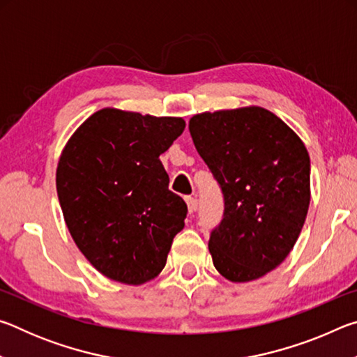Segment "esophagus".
<instances>
[{"label": "esophagus", "instance_id": "obj_1", "mask_svg": "<svg viewBox=\"0 0 357 357\" xmlns=\"http://www.w3.org/2000/svg\"><path fill=\"white\" fill-rule=\"evenodd\" d=\"M184 200H185V203H187V209H189V213L192 214L193 213V211H195L197 209V200H195V198H193L192 195H187V197H184Z\"/></svg>", "mask_w": 357, "mask_h": 357}]
</instances>
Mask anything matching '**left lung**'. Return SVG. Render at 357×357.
<instances>
[{"instance_id": "obj_1", "label": "left lung", "mask_w": 357, "mask_h": 357, "mask_svg": "<svg viewBox=\"0 0 357 357\" xmlns=\"http://www.w3.org/2000/svg\"><path fill=\"white\" fill-rule=\"evenodd\" d=\"M189 130L225 203L209 238L215 269L231 282L257 280L288 257L304 227L309 153L294 130L261 107L195 114Z\"/></svg>"}]
</instances>
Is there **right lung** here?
I'll return each instance as SVG.
<instances>
[{"label": "right lung", "instance_id": "obj_1", "mask_svg": "<svg viewBox=\"0 0 357 357\" xmlns=\"http://www.w3.org/2000/svg\"><path fill=\"white\" fill-rule=\"evenodd\" d=\"M184 128L183 118L102 108L66 143L56 168L66 225L108 279L142 285L164 269L187 204L159 155Z\"/></svg>", "mask_w": 357, "mask_h": 357}]
</instances>
